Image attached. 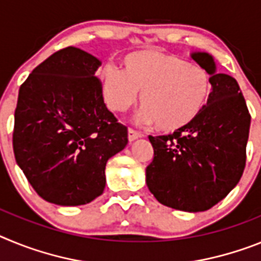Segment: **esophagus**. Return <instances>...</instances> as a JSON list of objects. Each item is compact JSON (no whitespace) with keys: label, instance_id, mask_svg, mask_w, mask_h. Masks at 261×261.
I'll return each mask as SVG.
<instances>
[{"label":"esophagus","instance_id":"1","mask_svg":"<svg viewBox=\"0 0 261 261\" xmlns=\"http://www.w3.org/2000/svg\"><path fill=\"white\" fill-rule=\"evenodd\" d=\"M142 137V134L139 133V131H137V130H134V128H128V140H130V142H133V140H135V139H138V138H140Z\"/></svg>","mask_w":261,"mask_h":261}]
</instances>
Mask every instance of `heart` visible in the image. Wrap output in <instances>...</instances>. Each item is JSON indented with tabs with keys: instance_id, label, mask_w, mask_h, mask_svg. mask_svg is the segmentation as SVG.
Instances as JSON below:
<instances>
[{
	"instance_id": "heart-1",
	"label": "heart",
	"mask_w": 261,
	"mask_h": 261,
	"mask_svg": "<svg viewBox=\"0 0 261 261\" xmlns=\"http://www.w3.org/2000/svg\"><path fill=\"white\" fill-rule=\"evenodd\" d=\"M122 69L106 64L99 71L103 96L113 112L127 110L138 101L143 110L139 121L156 123L173 133L193 123L207 105L212 74L173 54L140 49L123 56Z\"/></svg>"
}]
</instances>
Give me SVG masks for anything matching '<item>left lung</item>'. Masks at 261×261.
Instances as JSON below:
<instances>
[{
	"instance_id": "1",
	"label": "left lung",
	"mask_w": 261,
	"mask_h": 261,
	"mask_svg": "<svg viewBox=\"0 0 261 261\" xmlns=\"http://www.w3.org/2000/svg\"><path fill=\"white\" fill-rule=\"evenodd\" d=\"M192 58L212 74V94L193 123L171 135H149L153 160L146 182L160 203L196 213L213 207L239 182L251 114L234 77L217 73L207 54Z\"/></svg>"
}]
</instances>
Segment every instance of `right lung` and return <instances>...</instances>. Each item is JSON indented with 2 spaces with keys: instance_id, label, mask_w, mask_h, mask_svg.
Returning <instances> with one entry per match:
<instances>
[{
  "instance_id": "1",
  "label": "right lung",
  "mask_w": 261,
  "mask_h": 261,
  "mask_svg": "<svg viewBox=\"0 0 261 261\" xmlns=\"http://www.w3.org/2000/svg\"><path fill=\"white\" fill-rule=\"evenodd\" d=\"M101 60L76 47L52 54L19 88L13 149L36 193L51 203L92 202L105 189L109 159L127 127L103 102Z\"/></svg>"
}]
</instances>
